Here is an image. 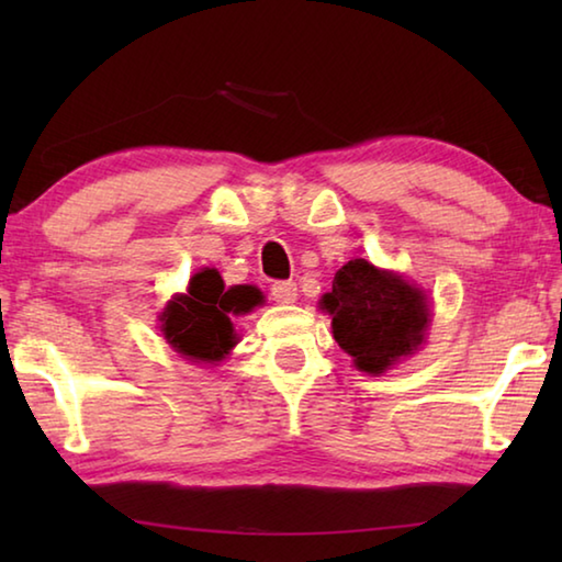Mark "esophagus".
Here are the masks:
<instances>
[{
	"mask_svg": "<svg viewBox=\"0 0 562 562\" xmlns=\"http://www.w3.org/2000/svg\"><path fill=\"white\" fill-rule=\"evenodd\" d=\"M270 292H272V300L280 302V304H292L294 300H297V284H294L292 280L274 282Z\"/></svg>",
	"mask_w": 562,
	"mask_h": 562,
	"instance_id": "obj_1",
	"label": "esophagus"
}]
</instances>
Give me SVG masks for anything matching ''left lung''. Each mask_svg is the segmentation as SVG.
<instances>
[{
  "label": "left lung",
  "instance_id": "8db88e82",
  "mask_svg": "<svg viewBox=\"0 0 562 562\" xmlns=\"http://www.w3.org/2000/svg\"><path fill=\"white\" fill-rule=\"evenodd\" d=\"M319 307L331 315L337 345L355 359L359 372L374 376L414 355L431 322L422 288L364 258L341 265Z\"/></svg>",
  "mask_w": 562,
  "mask_h": 562
}]
</instances>
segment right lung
Listing matches in <instances>:
<instances>
[{
    "label": "right lung",
    "instance_id": "right-lung-1",
    "mask_svg": "<svg viewBox=\"0 0 562 562\" xmlns=\"http://www.w3.org/2000/svg\"><path fill=\"white\" fill-rule=\"evenodd\" d=\"M258 304V288L235 284L225 290L221 272L203 268L190 278L188 292L176 294L160 312V331L178 355L213 364L237 345L231 315H245Z\"/></svg>",
    "mask_w": 562,
    "mask_h": 562
}]
</instances>
